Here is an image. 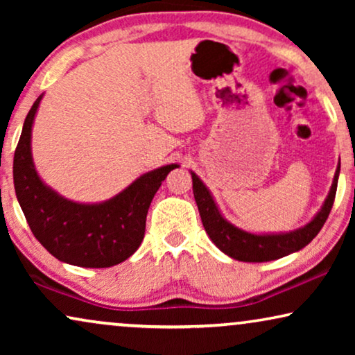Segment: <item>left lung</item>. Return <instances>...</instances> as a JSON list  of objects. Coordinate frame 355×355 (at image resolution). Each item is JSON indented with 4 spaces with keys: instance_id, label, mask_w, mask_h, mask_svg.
Returning <instances> with one entry per match:
<instances>
[{
    "instance_id": "8db88e82",
    "label": "left lung",
    "mask_w": 355,
    "mask_h": 355,
    "mask_svg": "<svg viewBox=\"0 0 355 355\" xmlns=\"http://www.w3.org/2000/svg\"><path fill=\"white\" fill-rule=\"evenodd\" d=\"M341 163L338 164L336 174H334L331 191H329L327 200H324L322 210L318 215L309 223L307 226L295 230L286 234H250L232 226L221 216L218 210L215 200L208 192V189L203 186V182L197 178L196 173L192 174V187L193 197H196L198 211L205 227L207 234L215 242V245L226 255L241 261H270L281 259L293 252L304 249L309 242H312L315 236L322 230L324 221L328 220L329 211H331L334 197H336L338 189V176Z\"/></svg>"
}]
</instances>
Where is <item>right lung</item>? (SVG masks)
<instances>
[{"label":"right lung","mask_w":355,"mask_h":355,"mask_svg":"<svg viewBox=\"0 0 355 355\" xmlns=\"http://www.w3.org/2000/svg\"><path fill=\"white\" fill-rule=\"evenodd\" d=\"M42 95L28 111L14 152V189L37 241L58 260L84 268H108L129 259L145 234L153 196L178 164L140 176L108 202L84 205L46 187L32 162L31 134Z\"/></svg>","instance_id":"right-lung-1"}]
</instances>
